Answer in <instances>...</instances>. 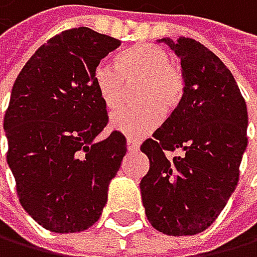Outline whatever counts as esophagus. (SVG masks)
I'll return each instance as SVG.
<instances>
[{
  "label": "esophagus",
  "instance_id": "1",
  "mask_svg": "<svg viewBox=\"0 0 257 257\" xmlns=\"http://www.w3.org/2000/svg\"><path fill=\"white\" fill-rule=\"evenodd\" d=\"M139 142H137V141H134V139H131V137H127V139H126V148H127V150H130V152H137V150H139Z\"/></svg>",
  "mask_w": 257,
  "mask_h": 257
}]
</instances>
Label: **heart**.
I'll return each instance as SVG.
<instances>
[{"instance_id": "1", "label": "heart", "mask_w": 257, "mask_h": 257, "mask_svg": "<svg viewBox=\"0 0 257 257\" xmlns=\"http://www.w3.org/2000/svg\"><path fill=\"white\" fill-rule=\"evenodd\" d=\"M136 82L134 99L141 105L115 112L110 126L130 137H142L160 124L161 112L167 115L180 104L183 79L167 52L148 44L121 52L116 64L104 60L94 69L96 88L107 109H118L126 99L127 85Z\"/></svg>"}]
</instances>
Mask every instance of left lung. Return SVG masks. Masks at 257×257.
I'll return each mask as SVG.
<instances>
[{
    "label": "left lung",
    "mask_w": 257,
    "mask_h": 257,
    "mask_svg": "<svg viewBox=\"0 0 257 257\" xmlns=\"http://www.w3.org/2000/svg\"><path fill=\"white\" fill-rule=\"evenodd\" d=\"M182 60L180 104L141 150L150 169L141 180L150 224L167 235H194L212 224L238 182L248 112L226 64L189 38H163ZM166 150L182 155L167 160Z\"/></svg>",
    "instance_id": "1"
}]
</instances>
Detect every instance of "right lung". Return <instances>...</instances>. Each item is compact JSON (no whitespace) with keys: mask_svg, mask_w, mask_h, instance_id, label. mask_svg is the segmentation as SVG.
Returning a JSON list of instances; mask_svg holds the SVG:
<instances>
[{"mask_svg":"<svg viewBox=\"0 0 257 257\" xmlns=\"http://www.w3.org/2000/svg\"><path fill=\"white\" fill-rule=\"evenodd\" d=\"M118 47L85 27L63 31L36 50L12 86L8 164L22 207L52 232H80L99 219L126 155L121 133L94 141L107 124L94 69Z\"/></svg>","mask_w":257,"mask_h":257,"instance_id":"right-lung-1","label":"right lung"}]
</instances>
